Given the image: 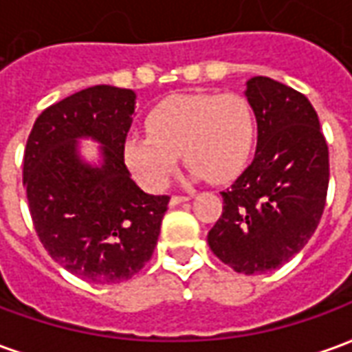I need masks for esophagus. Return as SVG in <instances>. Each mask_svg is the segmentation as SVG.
I'll return each instance as SVG.
<instances>
[{
    "instance_id": "1",
    "label": "esophagus",
    "mask_w": 352,
    "mask_h": 352,
    "mask_svg": "<svg viewBox=\"0 0 352 352\" xmlns=\"http://www.w3.org/2000/svg\"><path fill=\"white\" fill-rule=\"evenodd\" d=\"M188 199H190V196H179V194H175V196H171V199H169V206H179V204L188 201Z\"/></svg>"
}]
</instances>
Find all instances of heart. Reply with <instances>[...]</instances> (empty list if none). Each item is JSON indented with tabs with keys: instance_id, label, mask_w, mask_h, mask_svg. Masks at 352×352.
Listing matches in <instances>:
<instances>
[{
	"instance_id": "heart-1",
	"label": "heart",
	"mask_w": 352,
	"mask_h": 352,
	"mask_svg": "<svg viewBox=\"0 0 352 352\" xmlns=\"http://www.w3.org/2000/svg\"><path fill=\"white\" fill-rule=\"evenodd\" d=\"M145 128L146 135L124 139L122 158L145 190L160 192L179 154L194 177L209 183L236 179L251 158L256 116L241 94H177L148 111Z\"/></svg>"
}]
</instances>
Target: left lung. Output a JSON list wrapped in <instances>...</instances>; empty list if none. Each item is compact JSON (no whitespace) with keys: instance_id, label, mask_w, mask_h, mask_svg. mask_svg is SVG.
<instances>
[{"instance_id":"8db88e82","label":"left lung","mask_w":352,"mask_h":352,"mask_svg":"<svg viewBox=\"0 0 352 352\" xmlns=\"http://www.w3.org/2000/svg\"><path fill=\"white\" fill-rule=\"evenodd\" d=\"M258 122L254 160L222 194V214L207 234L217 258L245 275L272 272L317 230L330 179L317 111L294 88L252 77L245 90Z\"/></svg>"}]
</instances>
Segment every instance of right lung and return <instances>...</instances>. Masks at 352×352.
<instances>
[{
  "label": "right lung",
  "instance_id": "1",
  "mask_svg": "<svg viewBox=\"0 0 352 352\" xmlns=\"http://www.w3.org/2000/svg\"><path fill=\"white\" fill-rule=\"evenodd\" d=\"M135 94L98 85L50 105L37 116L24 151L22 183L39 241L79 279L115 285L151 260L169 196H151L122 158ZM77 137L102 144L104 164L78 160Z\"/></svg>",
  "mask_w": 352,
  "mask_h": 352
}]
</instances>
